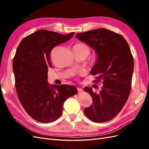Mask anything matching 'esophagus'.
<instances>
[{
  "instance_id": "1",
  "label": "esophagus",
  "mask_w": 149,
  "mask_h": 149,
  "mask_svg": "<svg viewBox=\"0 0 149 149\" xmlns=\"http://www.w3.org/2000/svg\"><path fill=\"white\" fill-rule=\"evenodd\" d=\"M77 89H78V92H79V93H80V92H82V91H83V89H82V88H77Z\"/></svg>"
}]
</instances>
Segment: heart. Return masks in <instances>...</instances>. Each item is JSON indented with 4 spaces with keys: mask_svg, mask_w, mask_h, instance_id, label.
Returning <instances> with one entry per match:
<instances>
[{
    "mask_svg": "<svg viewBox=\"0 0 149 149\" xmlns=\"http://www.w3.org/2000/svg\"><path fill=\"white\" fill-rule=\"evenodd\" d=\"M75 46H76V47H80V48H86V49H88V50H89V49H88V48L84 44H83V43H79V44H77V45H76Z\"/></svg>",
    "mask_w": 149,
    "mask_h": 149,
    "instance_id": "obj_1",
    "label": "heart"
}]
</instances>
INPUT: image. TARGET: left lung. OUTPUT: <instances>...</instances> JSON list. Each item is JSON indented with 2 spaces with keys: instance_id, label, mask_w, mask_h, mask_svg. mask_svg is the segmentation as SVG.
Instances as JSON below:
<instances>
[{
  "instance_id": "left-lung-1",
  "label": "left lung",
  "mask_w": 149,
  "mask_h": 149,
  "mask_svg": "<svg viewBox=\"0 0 149 149\" xmlns=\"http://www.w3.org/2000/svg\"><path fill=\"white\" fill-rule=\"evenodd\" d=\"M97 53L91 71L96 76L94 83L102 81L100 93L85 87L84 91L93 97L91 106L85 108L87 118L94 123H104L118 115L127 101L131 89L134 59L125 39L106 29H98L76 35Z\"/></svg>"
}]
</instances>
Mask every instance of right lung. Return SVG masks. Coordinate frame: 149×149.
<instances>
[{
    "instance_id": "right-lung-1",
    "label": "right lung",
    "mask_w": 149,
    "mask_h": 149,
    "mask_svg": "<svg viewBox=\"0 0 149 149\" xmlns=\"http://www.w3.org/2000/svg\"><path fill=\"white\" fill-rule=\"evenodd\" d=\"M74 32L62 35L39 30L26 36L17 47L13 60L15 88L21 104L28 114L40 123H50L60 118L63 104L77 94L68 84H49L50 52L58 45L70 40Z\"/></svg>"
}]
</instances>
